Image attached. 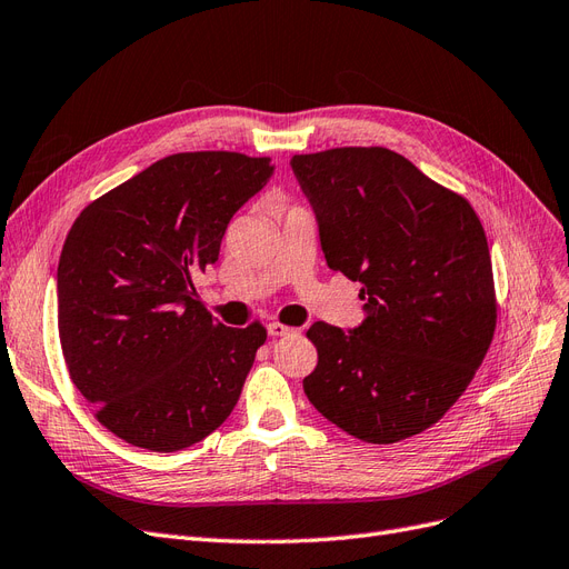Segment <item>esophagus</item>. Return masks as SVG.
I'll return each instance as SVG.
<instances>
[{"mask_svg":"<svg viewBox=\"0 0 569 569\" xmlns=\"http://www.w3.org/2000/svg\"><path fill=\"white\" fill-rule=\"evenodd\" d=\"M267 331H269V336H271V338H283V336H292V333H298L296 328L283 326V323H279V321H271V323L267 326Z\"/></svg>","mask_w":569,"mask_h":569,"instance_id":"34e87169","label":"esophagus"}]
</instances>
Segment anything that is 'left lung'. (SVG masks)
I'll return each instance as SVG.
<instances>
[{"instance_id": "8db88e82", "label": "left lung", "mask_w": 569, "mask_h": 569, "mask_svg": "<svg viewBox=\"0 0 569 569\" xmlns=\"http://www.w3.org/2000/svg\"><path fill=\"white\" fill-rule=\"evenodd\" d=\"M326 264L359 281L363 321H317L302 388L347 435L392 445L428 430L482 363L497 300L487 236L466 198L390 149L292 156Z\"/></svg>"}]
</instances>
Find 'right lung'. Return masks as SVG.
<instances>
[{
  "label": "right lung",
  "mask_w": 569,
  "mask_h": 569,
  "mask_svg": "<svg viewBox=\"0 0 569 569\" xmlns=\"http://www.w3.org/2000/svg\"><path fill=\"white\" fill-rule=\"evenodd\" d=\"M273 164L229 151L174 153L89 203L61 250L59 336L99 423L149 451H179L224 423L262 323L229 328L198 300L231 217Z\"/></svg>",
  "instance_id": "add662e5"
}]
</instances>
